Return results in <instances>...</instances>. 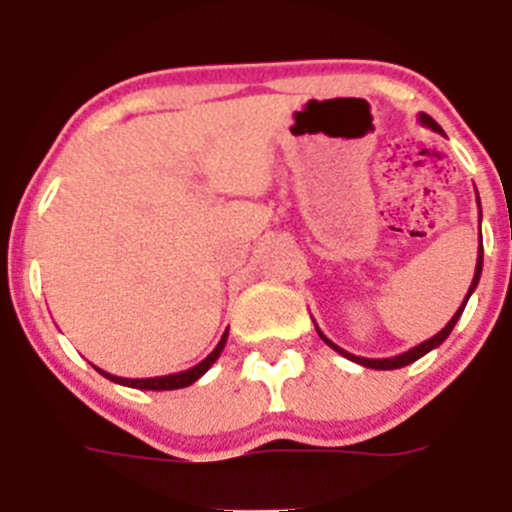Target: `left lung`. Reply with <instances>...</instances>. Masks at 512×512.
<instances>
[{
    "label": "left lung",
    "instance_id": "left-lung-1",
    "mask_svg": "<svg viewBox=\"0 0 512 512\" xmlns=\"http://www.w3.org/2000/svg\"><path fill=\"white\" fill-rule=\"evenodd\" d=\"M418 121H421L423 126H428V128H431V131H441V126H438V123L433 121V118L428 116V113H418ZM476 195H478V193H476ZM478 208H480V200H478ZM480 272H483V240H480V247H478L476 275H473V282H471V287H468V294H466V299H463V302H461V307L456 309V314H453V317H451V322H448L446 327L441 329V332H438V334H433L431 339H426V342H421V344H418V347L409 349V352H404V354L389 356V359H366V356H356V354H349V352H344V349H342V347H337V344H334L332 339H329L327 334H324L322 329L317 327V324H314V327H317V334H319V337H322V342L327 344V347H332L334 352H339V354H342V356H347V359H349V361H354V364H361V366H366V369H381V371H386V369H401V366H409V364H414V361H416V359H421L423 354H428V352H431V349L441 347V344L446 342V339H448V334L453 332V327H456V322H458V319H461L463 309H466V304H468V297H471V294L476 292V287H478V280H480Z\"/></svg>",
    "mask_w": 512,
    "mask_h": 512
}]
</instances>
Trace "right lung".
<instances>
[{
	"instance_id": "right-lung-1",
	"label": "right lung",
	"mask_w": 512,
	"mask_h": 512,
	"mask_svg": "<svg viewBox=\"0 0 512 512\" xmlns=\"http://www.w3.org/2000/svg\"><path fill=\"white\" fill-rule=\"evenodd\" d=\"M225 344H227V329H225L223 339H220V342H218V347H215L213 352L205 356V359L200 361V364L190 366V369H185V371H178V374L153 376V379H123V376H113V374H108V371L98 369V366H96V369H98V374H103V376H106V379H111L113 384L131 386V389H143V391H173V389H185V386L195 384V381H198L200 376H203L205 371H208L210 366L215 364V361H218V356L223 354Z\"/></svg>"
}]
</instances>
